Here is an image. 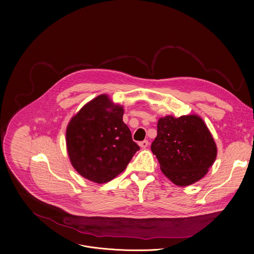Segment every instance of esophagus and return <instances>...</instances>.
I'll use <instances>...</instances> for the list:
<instances>
[{"label":"esophagus","mask_w":254,"mask_h":254,"mask_svg":"<svg viewBox=\"0 0 254 254\" xmlns=\"http://www.w3.org/2000/svg\"><path fill=\"white\" fill-rule=\"evenodd\" d=\"M138 144H139L141 148H146L149 145V142H148V140H143L139 142Z\"/></svg>","instance_id":"obj_1"}]
</instances>
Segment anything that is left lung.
<instances>
[{"instance_id":"left-lung-1","label":"left lung","mask_w":254,"mask_h":254,"mask_svg":"<svg viewBox=\"0 0 254 254\" xmlns=\"http://www.w3.org/2000/svg\"><path fill=\"white\" fill-rule=\"evenodd\" d=\"M157 129L151 150L170 181L188 186L207 173L216 159L217 148L201 118L167 116L159 120Z\"/></svg>"}]
</instances>
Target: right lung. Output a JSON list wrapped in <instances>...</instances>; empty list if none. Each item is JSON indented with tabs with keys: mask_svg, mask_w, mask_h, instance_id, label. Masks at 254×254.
<instances>
[{
	"mask_svg": "<svg viewBox=\"0 0 254 254\" xmlns=\"http://www.w3.org/2000/svg\"><path fill=\"white\" fill-rule=\"evenodd\" d=\"M124 109L106 94L86 103L68 124L66 145L72 166L101 184L123 172L140 149L123 122Z\"/></svg>",
	"mask_w": 254,
	"mask_h": 254,
	"instance_id": "right-lung-1",
	"label": "right lung"
}]
</instances>
